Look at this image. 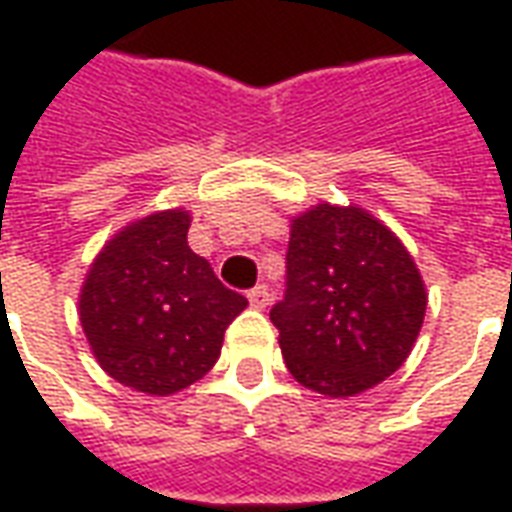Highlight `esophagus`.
Returning <instances> with one entry per match:
<instances>
[{"instance_id": "esophagus-1", "label": "esophagus", "mask_w": 512, "mask_h": 512, "mask_svg": "<svg viewBox=\"0 0 512 512\" xmlns=\"http://www.w3.org/2000/svg\"><path fill=\"white\" fill-rule=\"evenodd\" d=\"M246 299H249V304H252L255 310H263V307H268V301H271V293H268L266 285H257V288H252L246 293Z\"/></svg>"}]
</instances>
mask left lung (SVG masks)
Instances as JSON below:
<instances>
[{"label":"left lung","instance_id":"1","mask_svg":"<svg viewBox=\"0 0 512 512\" xmlns=\"http://www.w3.org/2000/svg\"><path fill=\"white\" fill-rule=\"evenodd\" d=\"M285 299L271 307L290 376L326 397L381 384L411 354L428 293L386 224L321 202L293 219Z\"/></svg>","mask_w":512,"mask_h":512}]
</instances>
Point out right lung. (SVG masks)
Segmentation results:
<instances>
[{
	"mask_svg": "<svg viewBox=\"0 0 512 512\" xmlns=\"http://www.w3.org/2000/svg\"><path fill=\"white\" fill-rule=\"evenodd\" d=\"M189 224V211L175 208L123 227L98 252L79 296L98 365L145 395H172L205 376L224 329L246 307L191 252Z\"/></svg>",
	"mask_w": 512,
	"mask_h": 512,
	"instance_id": "1",
	"label": "right lung"
}]
</instances>
